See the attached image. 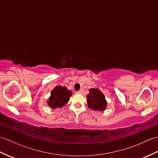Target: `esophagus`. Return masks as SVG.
I'll use <instances>...</instances> for the list:
<instances>
[{"instance_id":"esophagus-1","label":"esophagus","mask_w":158,"mask_h":158,"mask_svg":"<svg viewBox=\"0 0 158 158\" xmlns=\"http://www.w3.org/2000/svg\"><path fill=\"white\" fill-rule=\"evenodd\" d=\"M78 93L81 94H84V89H80L79 91L78 92Z\"/></svg>"}]
</instances>
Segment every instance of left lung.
<instances>
[{"instance_id":"8db88e82","label":"left lung","mask_w":158,"mask_h":158,"mask_svg":"<svg viewBox=\"0 0 158 158\" xmlns=\"http://www.w3.org/2000/svg\"><path fill=\"white\" fill-rule=\"evenodd\" d=\"M87 102L89 109L102 111L106 109L107 102L104 94L98 88L89 89L87 95Z\"/></svg>"}]
</instances>
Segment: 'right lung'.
<instances>
[{"label":"right lung","mask_w":158,"mask_h":158,"mask_svg":"<svg viewBox=\"0 0 158 158\" xmlns=\"http://www.w3.org/2000/svg\"><path fill=\"white\" fill-rule=\"evenodd\" d=\"M72 92L66 87L57 85L51 91V96L48 100V105L52 109L62 108L69 101Z\"/></svg>","instance_id":"right-lung-1"}]
</instances>
